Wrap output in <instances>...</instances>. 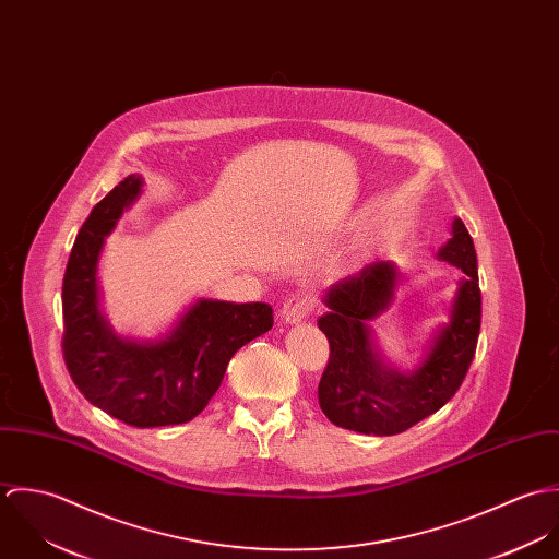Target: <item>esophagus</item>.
<instances>
[{"instance_id": "1", "label": "esophagus", "mask_w": 559, "mask_h": 559, "mask_svg": "<svg viewBox=\"0 0 559 559\" xmlns=\"http://www.w3.org/2000/svg\"><path fill=\"white\" fill-rule=\"evenodd\" d=\"M312 306H314L312 297H308V295H293L284 304V308L280 310V319L284 320L286 324H299V322L308 319V314L312 312Z\"/></svg>"}]
</instances>
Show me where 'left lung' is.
I'll return each instance as SVG.
<instances>
[{
	"mask_svg": "<svg viewBox=\"0 0 559 559\" xmlns=\"http://www.w3.org/2000/svg\"><path fill=\"white\" fill-rule=\"evenodd\" d=\"M437 258L465 275L459 280L450 319L435 329L413 370H400L383 357L370 326L396 297L400 273L392 260L370 262L324 290L326 312L319 329L331 355L319 402L331 424L361 435H399L437 413L461 388L476 355L481 295L476 247L459 217Z\"/></svg>",
	"mask_w": 559,
	"mask_h": 559,
	"instance_id": "left-lung-1",
	"label": "left lung"
}]
</instances>
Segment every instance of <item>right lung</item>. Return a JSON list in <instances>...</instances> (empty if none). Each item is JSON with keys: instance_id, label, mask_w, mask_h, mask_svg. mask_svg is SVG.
<instances>
[{"instance_id": "obj_1", "label": "right lung", "mask_w": 559, "mask_h": 559, "mask_svg": "<svg viewBox=\"0 0 559 559\" xmlns=\"http://www.w3.org/2000/svg\"><path fill=\"white\" fill-rule=\"evenodd\" d=\"M142 191V176H127L83 222L62 284V344L85 399L129 426L157 428L185 424L209 404L233 355L273 326V308L198 299L159 337L120 335L103 310L98 262Z\"/></svg>"}]
</instances>
